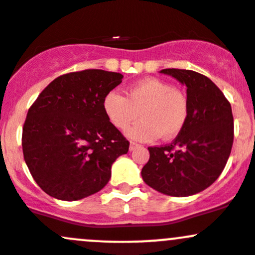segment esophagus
<instances>
[{
  "label": "esophagus",
  "mask_w": 255,
  "mask_h": 255,
  "mask_svg": "<svg viewBox=\"0 0 255 255\" xmlns=\"http://www.w3.org/2000/svg\"><path fill=\"white\" fill-rule=\"evenodd\" d=\"M138 146H139V144H137V143H134V142H130V144H129V150L130 151L135 150V149H137Z\"/></svg>",
  "instance_id": "esophagus-1"
}]
</instances>
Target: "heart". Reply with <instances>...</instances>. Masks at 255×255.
I'll list each match as a JSON object with an SVG mask.
<instances>
[{
  "mask_svg": "<svg viewBox=\"0 0 255 255\" xmlns=\"http://www.w3.org/2000/svg\"><path fill=\"white\" fill-rule=\"evenodd\" d=\"M105 116L115 128L126 129L139 116L140 122L127 130V135L139 142L156 138H174L184 129L190 113L189 97L170 82L144 79L128 87L126 97L110 91L102 100Z\"/></svg>",
  "mask_w": 255,
  "mask_h": 255,
  "instance_id": "heart-1",
  "label": "heart"
}]
</instances>
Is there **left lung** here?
I'll list each match as a JSON object with an SVG mask.
<instances>
[{"mask_svg": "<svg viewBox=\"0 0 255 255\" xmlns=\"http://www.w3.org/2000/svg\"><path fill=\"white\" fill-rule=\"evenodd\" d=\"M187 87L189 120L173 143L149 146L142 169L146 185L169 196L185 197L217 180L233 144V115L223 92L207 76L184 69H164Z\"/></svg>", "mask_w": 255, "mask_h": 255, "instance_id": "obj_1", "label": "left lung"}]
</instances>
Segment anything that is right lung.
I'll return each instance as SVG.
<instances>
[{"instance_id": "add662e5", "label": "right lung", "mask_w": 255, "mask_h": 255, "mask_svg": "<svg viewBox=\"0 0 255 255\" xmlns=\"http://www.w3.org/2000/svg\"><path fill=\"white\" fill-rule=\"evenodd\" d=\"M123 75L100 69L64 74L28 110L23 126L24 161L51 197L76 201L104 189L113 161L129 142L105 116V95Z\"/></svg>"}]
</instances>
